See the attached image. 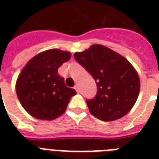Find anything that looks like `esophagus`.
<instances>
[{
    "label": "esophagus",
    "mask_w": 159,
    "mask_h": 159,
    "mask_svg": "<svg viewBox=\"0 0 159 159\" xmlns=\"http://www.w3.org/2000/svg\"><path fill=\"white\" fill-rule=\"evenodd\" d=\"M74 89L77 91V92H79V87H78V85L76 84L75 85V87H74Z\"/></svg>",
    "instance_id": "34e87169"
}]
</instances>
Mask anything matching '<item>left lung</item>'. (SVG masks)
I'll use <instances>...</instances> for the list:
<instances>
[{"label": "left lung", "mask_w": 159, "mask_h": 159, "mask_svg": "<svg viewBox=\"0 0 159 159\" xmlns=\"http://www.w3.org/2000/svg\"><path fill=\"white\" fill-rule=\"evenodd\" d=\"M74 58L97 83L95 97L86 101L92 116L103 121L125 116L136 102L140 89L138 73L128 60L100 44L76 53Z\"/></svg>", "instance_id": "obj_1"}]
</instances>
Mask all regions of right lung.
Instances as JSON below:
<instances>
[{
	"label": "right lung",
	"mask_w": 159,
	"mask_h": 159,
	"mask_svg": "<svg viewBox=\"0 0 159 159\" xmlns=\"http://www.w3.org/2000/svg\"><path fill=\"white\" fill-rule=\"evenodd\" d=\"M71 53L50 49L29 61L19 75L16 94L24 109L34 118L51 120L64 113L77 92L64 83L57 69Z\"/></svg>",
	"instance_id": "add662e5"
}]
</instances>
